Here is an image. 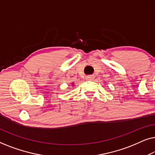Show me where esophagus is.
<instances>
[{"mask_svg": "<svg viewBox=\"0 0 155 155\" xmlns=\"http://www.w3.org/2000/svg\"><path fill=\"white\" fill-rule=\"evenodd\" d=\"M94 79V75H88L86 77V80H93Z\"/></svg>", "mask_w": 155, "mask_h": 155, "instance_id": "esophagus-1", "label": "esophagus"}]
</instances>
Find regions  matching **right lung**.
<instances>
[{"label": "right lung", "mask_w": 155, "mask_h": 155, "mask_svg": "<svg viewBox=\"0 0 155 155\" xmlns=\"http://www.w3.org/2000/svg\"><path fill=\"white\" fill-rule=\"evenodd\" d=\"M72 86H74V83H73V85H72Z\"/></svg>", "instance_id": "1"}]
</instances>
